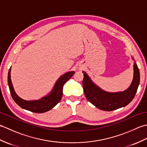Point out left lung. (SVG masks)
I'll list each match as a JSON object with an SVG mask.
<instances>
[{
    "mask_svg": "<svg viewBox=\"0 0 147 147\" xmlns=\"http://www.w3.org/2000/svg\"><path fill=\"white\" fill-rule=\"evenodd\" d=\"M83 75V87L86 98L96 108L105 111L116 110L129 104L135 97L140 83V71L136 63L134 64V77L131 85L123 92H105L95 85L85 72Z\"/></svg>",
    "mask_w": 147,
    "mask_h": 147,
    "instance_id": "1",
    "label": "left lung"
}]
</instances>
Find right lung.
<instances>
[{"label":"right lung","mask_w":147,"mask_h":147,"mask_svg":"<svg viewBox=\"0 0 147 147\" xmlns=\"http://www.w3.org/2000/svg\"><path fill=\"white\" fill-rule=\"evenodd\" d=\"M11 67L8 72L7 81L12 98L21 108L35 113H43L47 112L55 107L60 102L62 96V90H63L64 85L74 74V71L68 72L59 78L50 95L38 100L27 101L19 97L14 92L11 80Z\"/></svg>","instance_id":"1"}]
</instances>
